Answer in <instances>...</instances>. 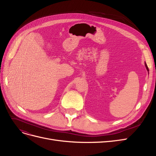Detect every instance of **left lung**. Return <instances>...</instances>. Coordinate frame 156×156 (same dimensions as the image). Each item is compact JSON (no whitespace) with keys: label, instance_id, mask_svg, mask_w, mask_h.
<instances>
[{"label":"left lung","instance_id":"8db88e82","mask_svg":"<svg viewBox=\"0 0 156 156\" xmlns=\"http://www.w3.org/2000/svg\"><path fill=\"white\" fill-rule=\"evenodd\" d=\"M145 66H146V69H147V70H148V72H149V70H148V66H147V65H146V62H145Z\"/></svg>","mask_w":156,"mask_h":156}]
</instances>
